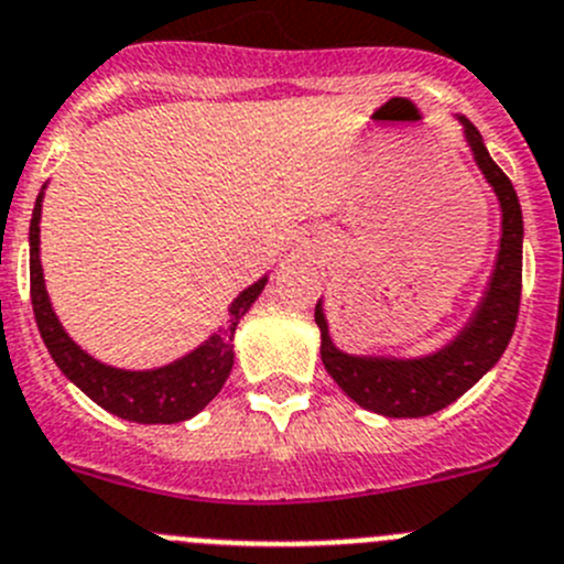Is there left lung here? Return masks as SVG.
Returning a JSON list of instances; mask_svg holds the SVG:
<instances>
[{
	"label": "left lung",
	"mask_w": 564,
	"mask_h": 564,
	"mask_svg": "<svg viewBox=\"0 0 564 564\" xmlns=\"http://www.w3.org/2000/svg\"><path fill=\"white\" fill-rule=\"evenodd\" d=\"M463 126L466 145L471 149L479 173L494 189L501 209V237L494 270L482 297L474 305L466 325L435 352L419 358L393 355H355L333 344L325 303H316L314 319L319 327V352L327 375L360 408L388 419H421L433 415L460 399L477 386L505 355L516 330L521 305L523 272V215L510 178L490 160L477 126L463 115H455Z\"/></svg>",
	"instance_id": "1"
}]
</instances>
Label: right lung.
<instances>
[{"mask_svg": "<svg viewBox=\"0 0 564 564\" xmlns=\"http://www.w3.org/2000/svg\"><path fill=\"white\" fill-rule=\"evenodd\" d=\"M43 189L37 193L30 220V294L37 330L54 364L79 391H85L93 402L118 419L134 421V424H176V421L198 415L220 393L223 382L231 375L234 333H237L239 319L264 292L270 275H261L259 281L242 289L228 305L226 327H217L193 352L156 369H118V366L101 364L65 333L48 300L41 267Z\"/></svg>", "mask_w": 564, "mask_h": 564, "instance_id": "right-lung-1", "label": "right lung"}]
</instances>
